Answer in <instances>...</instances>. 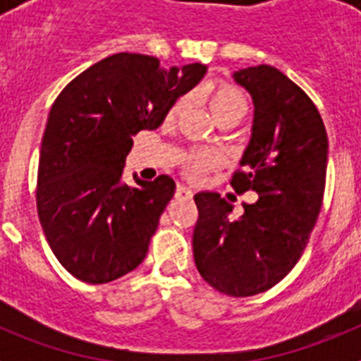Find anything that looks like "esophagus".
<instances>
[{
    "mask_svg": "<svg viewBox=\"0 0 361 361\" xmlns=\"http://www.w3.org/2000/svg\"><path fill=\"white\" fill-rule=\"evenodd\" d=\"M175 195L183 197V199H190V197H193V191H191L188 186H183V184H178L177 190H175Z\"/></svg>",
    "mask_w": 361,
    "mask_h": 361,
    "instance_id": "1",
    "label": "esophagus"
}]
</instances>
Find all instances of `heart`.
I'll return each instance as SVG.
<instances>
[{
    "instance_id": "obj_1",
    "label": "heart",
    "mask_w": 361,
    "mask_h": 361,
    "mask_svg": "<svg viewBox=\"0 0 361 361\" xmlns=\"http://www.w3.org/2000/svg\"><path fill=\"white\" fill-rule=\"evenodd\" d=\"M186 106V99H178L177 103L170 108L166 121L168 123H173L180 111ZM209 108H212L213 116L219 121L220 117L229 116V114H240L244 116L245 108H247V101H245V95L238 90L237 86L231 85H220L212 95H209ZM184 173L191 180H200L204 177L206 171H209L212 168L216 166V157L213 153L208 152H190L184 157Z\"/></svg>"
}]
</instances>
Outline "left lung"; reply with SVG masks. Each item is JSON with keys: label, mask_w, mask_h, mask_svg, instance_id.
Returning <instances> with one entry per match:
<instances>
[{"label": "left lung", "mask_w": 361, "mask_h": 361, "mask_svg": "<svg viewBox=\"0 0 361 361\" xmlns=\"http://www.w3.org/2000/svg\"><path fill=\"white\" fill-rule=\"evenodd\" d=\"M235 81L253 97L255 124L229 184L258 200L233 220L219 193H197L193 255L213 289L240 298L276 286L304 253L324 204L329 145L314 103L275 66H250Z\"/></svg>", "instance_id": "left-lung-1"}]
</instances>
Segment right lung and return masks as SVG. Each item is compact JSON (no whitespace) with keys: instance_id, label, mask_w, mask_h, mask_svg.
Masks as SVG:
<instances>
[{"instance_id":"obj_1","label":"right lung","mask_w":361,"mask_h":361,"mask_svg":"<svg viewBox=\"0 0 361 361\" xmlns=\"http://www.w3.org/2000/svg\"><path fill=\"white\" fill-rule=\"evenodd\" d=\"M206 73L200 63L164 70L157 57L121 52L72 79L50 108L39 166L37 215L56 258L86 283H108L146 258L173 178L121 184L132 135L161 126Z\"/></svg>"}]
</instances>
